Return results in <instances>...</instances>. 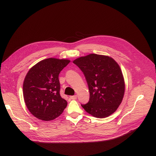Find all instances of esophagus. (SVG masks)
I'll return each instance as SVG.
<instances>
[{
    "mask_svg": "<svg viewBox=\"0 0 156 156\" xmlns=\"http://www.w3.org/2000/svg\"><path fill=\"white\" fill-rule=\"evenodd\" d=\"M70 99H72V100H75L77 99V96L76 95H72V96H70Z\"/></svg>",
    "mask_w": 156,
    "mask_h": 156,
    "instance_id": "1",
    "label": "esophagus"
}]
</instances>
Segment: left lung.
Here are the masks:
<instances>
[{
  "label": "left lung",
  "instance_id": "1",
  "mask_svg": "<svg viewBox=\"0 0 156 156\" xmlns=\"http://www.w3.org/2000/svg\"><path fill=\"white\" fill-rule=\"evenodd\" d=\"M85 76L90 92L87 112L104 118L115 112L123 99L125 82L118 62L108 55L90 54L74 60Z\"/></svg>",
  "mask_w": 156,
  "mask_h": 156
}]
</instances>
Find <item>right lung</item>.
<instances>
[{"mask_svg": "<svg viewBox=\"0 0 156 156\" xmlns=\"http://www.w3.org/2000/svg\"><path fill=\"white\" fill-rule=\"evenodd\" d=\"M70 60L48 58L32 66L24 78V101L29 111L37 118L52 121L59 117L67 106L59 94V75Z\"/></svg>", "mask_w": 156, "mask_h": 156, "instance_id": "add662e5", "label": "right lung"}]
</instances>
